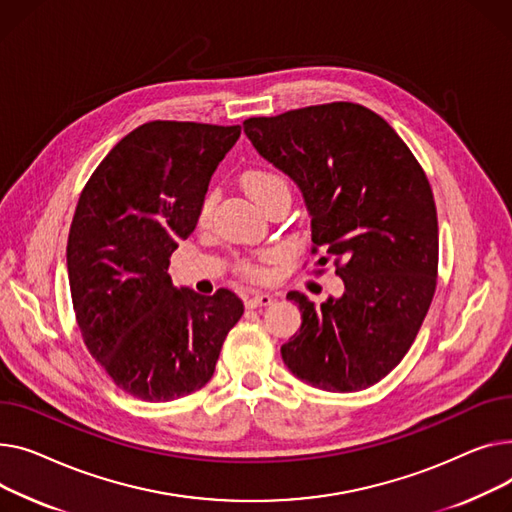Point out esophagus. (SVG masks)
Returning a JSON list of instances; mask_svg holds the SVG:
<instances>
[{
	"mask_svg": "<svg viewBox=\"0 0 512 512\" xmlns=\"http://www.w3.org/2000/svg\"><path fill=\"white\" fill-rule=\"evenodd\" d=\"M270 304H273V295H268V293H254V295L246 297V308H250V310L270 306Z\"/></svg>",
	"mask_w": 512,
	"mask_h": 512,
	"instance_id": "esophagus-1",
	"label": "esophagus"
}]
</instances>
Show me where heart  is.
<instances>
[{"instance_id": "obj_1", "label": "heart", "mask_w": 512, "mask_h": 512, "mask_svg": "<svg viewBox=\"0 0 512 512\" xmlns=\"http://www.w3.org/2000/svg\"><path fill=\"white\" fill-rule=\"evenodd\" d=\"M242 186L262 208H266L279 196H289L287 179L281 173H277L273 169H266V167L246 169L242 173ZM213 206H215V192H208L198 206V221L200 223L208 221L210 213H213ZM266 260H268V256H260L254 260H242L237 264V273L250 281H264L268 277Z\"/></svg>"}]
</instances>
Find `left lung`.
Segmentation results:
<instances>
[{"instance_id": "left-lung-1", "label": "left lung", "mask_w": 512, "mask_h": 512, "mask_svg": "<svg viewBox=\"0 0 512 512\" xmlns=\"http://www.w3.org/2000/svg\"><path fill=\"white\" fill-rule=\"evenodd\" d=\"M258 153L304 192L314 275L335 264L345 291L322 306L289 291L302 326L281 347L285 366L328 393H355L399 366L438 281V217L426 171L372 109L337 101L250 117Z\"/></svg>"}]
</instances>
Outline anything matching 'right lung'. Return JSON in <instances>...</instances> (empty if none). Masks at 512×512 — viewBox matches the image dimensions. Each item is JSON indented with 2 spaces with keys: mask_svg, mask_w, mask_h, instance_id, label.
Instances as JSON below:
<instances>
[{
  "mask_svg": "<svg viewBox=\"0 0 512 512\" xmlns=\"http://www.w3.org/2000/svg\"><path fill=\"white\" fill-rule=\"evenodd\" d=\"M239 134V126L142 124L80 192L66 254L76 322L95 362L136 399L196 393L244 314L233 291L175 289L167 273L177 242L198 223L210 175Z\"/></svg>",
  "mask_w": 512,
  "mask_h": 512,
  "instance_id": "right-lung-1",
  "label": "right lung"
}]
</instances>
